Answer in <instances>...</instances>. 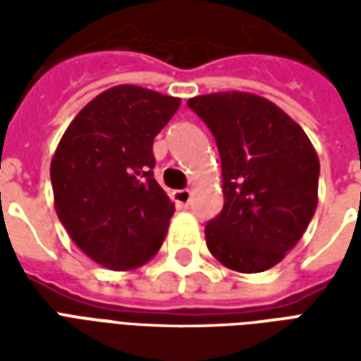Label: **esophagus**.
<instances>
[{
  "label": "esophagus",
  "instance_id": "1",
  "mask_svg": "<svg viewBox=\"0 0 361 361\" xmlns=\"http://www.w3.org/2000/svg\"><path fill=\"white\" fill-rule=\"evenodd\" d=\"M173 203L178 207H188L189 201H191V191L189 189H180V191H173Z\"/></svg>",
  "mask_w": 361,
  "mask_h": 361
}]
</instances>
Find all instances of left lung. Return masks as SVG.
I'll use <instances>...</instances> for the list:
<instances>
[{"instance_id": "obj_1", "label": "left lung", "mask_w": 361, "mask_h": 361, "mask_svg": "<svg viewBox=\"0 0 361 361\" xmlns=\"http://www.w3.org/2000/svg\"><path fill=\"white\" fill-rule=\"evenodd\" d=\"M188 106L209 126L222 160L224 209L207 228L212 257L238 272L279 265L317 209L319 157L302 127L251 92H212Z\"/></svg>"}]
</instances>
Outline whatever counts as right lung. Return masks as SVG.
<instances>
[{
	"label": "right lung",
	"mask_w": 361,
	"mask_h": 361,
	"mask_svg": "<svg viewBox=\"0 0 361 361\" xmlns=\"http://www.w3.org/2000/svg\"><path fill=\"white\" fill-rule=\"evenodd\" d=\"M176 96L118 85L69 123L50 166L54 207L98 265L131 271L157 255L176 207L152 176V141L180 108Z\"/></svg>",
	"instance_id": "obj_1"
}]
</instances>
